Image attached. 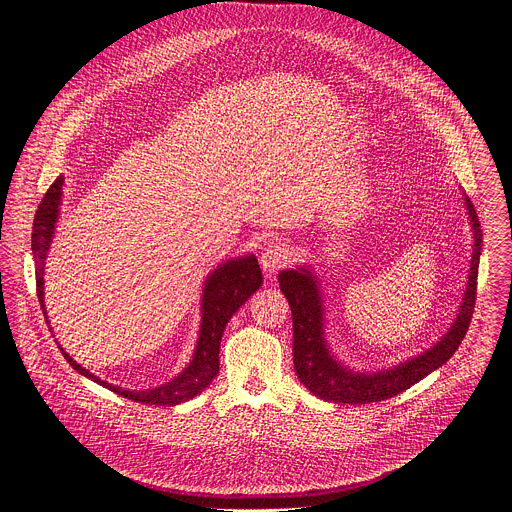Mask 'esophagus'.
Wrapping results in <instances>:
<instances>
[{"mask_svg":"<svg viewBox=\"0 0 512 512\" xmlns=\"http://www.w3.org/2000/svg\"><path fill=\"white\" fill-rule=\"evenodd\" d=\"M294 259V251L289 249V245L283 243H271L263 253H261V267L267 275H271L277 269H283Z\"/></svg>","mask_w":512,"mask_h":512,"instance_id":"esophagus-1","label":"esophagus"}]
</instances>
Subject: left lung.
Masks as SVG:
<instances>
[{
    "mask_svg": "<svg viewBox=\"0 0 512 512\" xmlns=\"http://www.w3.org/2000/svg\"><path fill=\"white\" fill-rule=\"evenodd\" d=\"M466 208L474 229V253L468 275V287L458 318L450 332L437 342L431 350L399 364L395 369L381 373H354L344 369L330 354L324 340V310L320 302V291L316 277L308 269H291L279 273V287L285 294L291 318H294V367L300 381L320 399L334 403H375L395 397L427 377L431 371L440 369L442 364L458 350L464 340L474 306H476V285H478V263L482 249V231L474 204L466 196Z\"/></svg>",
    "mask_w": 512,
    "mask_h": 512,
    "instance_id": "8db88e82",
    "label": "left lung"
}]
</instances>
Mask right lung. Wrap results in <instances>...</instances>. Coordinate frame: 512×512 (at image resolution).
I'll return each mask as SVG.
<instances>
[{
    "label": "right lung",
    "instance_id": "add662e5",
    "mask_svg": "<svg viewBox=\"0 0 512 512\" xmlns=\"http://www.w3.org/2000/svg\"><path fill=\"white\" fill-rule=\"evenodd\" d=\"M62 184L64 178L58 176L52 186L46 190L36 216H34V227H32V253L36 259V294L40 300V308L46 318L44 310V259L46 251L50 247L52 235H54V223L58 218V204L62 196ZM263 283V275L259 269V263L255 255L243 257V259H233L223 263L221 267H216L212 275L206 279L204 285V296H202V326H200V336L198 344L194 350V358L186 367L184 373H180L174 381L148 389V391H125L121 387L109 385L83 369L81 364L72 360L62 348L64 358L75 371L81 375L89 377L91 381L103 385L105 389H111L117 395H123L135 403H145V405H178L184 403L198 393H202L212 379L218 373V348H221V338L225 332L227 322L231 316L255 294V289H259Z\"/></svg>",
    "mask_w": 512,
    "mask_h": 512
}]
</instances>
